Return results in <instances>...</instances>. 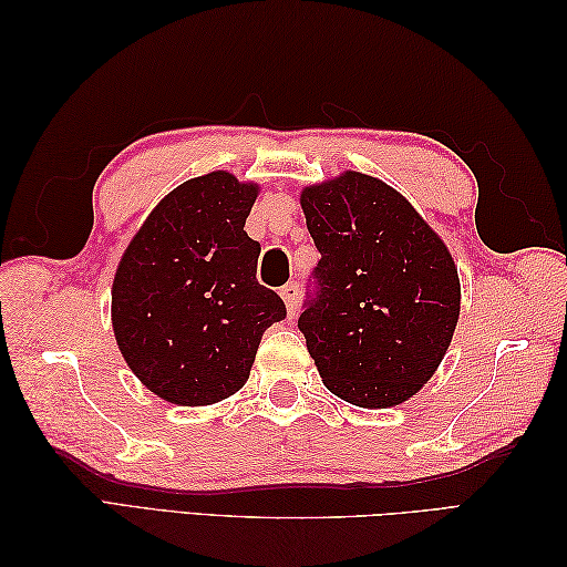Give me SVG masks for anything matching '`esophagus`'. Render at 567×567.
<instances>
[{
	"instance_id": "esophagus-1",
	"label": "esophagus",
	"mask_w": 567,
	"mask_h": 567,
	"mask_svg": "<svg viewBox=\"0 0 567 567\" xmlns=\"http://www.w3.org/2000/svg\"><path fill=\"white\" fill-rule=\"evenodd\" d=\"M280 297H282V302H285V307H287V315H295V309H297V299H299V285L297 282H290V285H285L282 290H280Z\"/></svg>"
}]
</instances>
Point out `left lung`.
Returning a JSON list of instances; mask_svg holds the SVG:
<instances>
[{
	"label": "left lung",
	"mask_w": 567,
	"mask_h": 567,
	"mask_svg": "<svg viewBox=\"0 0 567 567\" xmlns=\"http://www.w3.org/2000/svg\"><path fill=\"white\" fill-rule=\"evenodd\" d=\"M299 204L321 252L299 331L323 384L363 409L406 402L439 370L461 317L449 246L372 175L309 185Z\"/></svg>",
	"instance_id": "obj_1"
}]
</instances>
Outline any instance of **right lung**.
I'll use <instances>...</instances> for the list:
<instances>
[{"mask_svg": "<svg viewBox=\"0 0 567 567\" xmlns=\"http://www.w3.org/2000/svg\"><path fill=\"white\" fill-rule=\"evenodd\" d=\"M260 185L226 171L165 195L131 238L112 285L126 365L161 400L207 406L244 388L265 329L285 305L258 285L260 244L246 231Z\"/></svg>", "mask_w": 567, "mask_h": 567, "instance_id": "obj_1", "label": "right lung"}]
</instances>
